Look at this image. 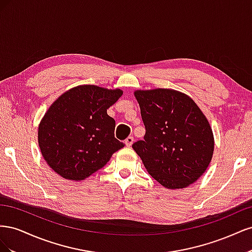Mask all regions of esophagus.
Returning a JSON list of instances; mask_svg holds the SVG:
<instances>
[{
    "mask_svg": "<svg viewBox=\"0 0 252 252\" xmlns=\"http://www.w3.org/2000/svg\"><path fill=\"white\" fill-rule=\"evenodd\" d=\"M133 141H134L133 136H128V138L125 140V144H126V146H127V147H130L131 145H132V143H133Z\"/></svg>",
    "mask_w": 252,
    "mask_h": 252,
    "instance_id": "obj_1",
    "label": "esophagus"
}]
</instances>
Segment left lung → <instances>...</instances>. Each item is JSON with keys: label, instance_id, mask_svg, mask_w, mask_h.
<instances>
[{"label": "left lung", "instance_id": "obj_1", "mask_svg": "<svg viewBox=\"0 0 252 252\" xmlns=\"http://www.w3.org/2000/svg\"><path fill=\"white\" fill-rule=\"evenodd\" d=\"M146 129L132 148L159 184L180 189L207 169L215 140L207 119L191 97L172 89L134 93Z\"/></svg>", "mask_w": 252, "mask_h": 252}]
</instances>
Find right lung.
Here are the masks:
<instances>
[{
  "label": "right lung",
  "mask_w": 252,
  "mask_h": 252,
  "mask_svg": "<svg viewBox=\"0 0 252 252\" xmlns=\"http://www.w3.org/2000/svg\"><path fill=\"white\" fill-rule=\"evenodd\" d=\"M122 94L121 89L82 85L66 91L50 106L37 139L52 170L64 179L82 181L124 147L114 136L116 121L107 114Z\"/></svg>",
  "instance_id": "1"
}]
</instances>
